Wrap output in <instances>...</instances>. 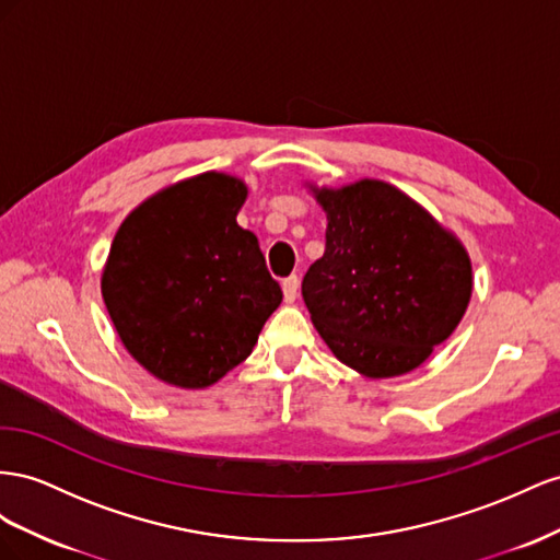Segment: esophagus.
I'll return each mask as SVG.
<instances>
[{
	"mask_svg": "<svg viewBox=\"0 0 560 560\" xmlns=\"http://www.w3.org/2000/svg\"><path fill=\"white\" fill-rule=\"evenodd\" d=\"M281 289H283V298L285 302H295L298 298V289H300V279L293 275V277H285L281 281Z\"/></svg>",
	"mask_w": 560,
	"mask_h": 560,
	"instance_id": "1",
	"label": "esophagus"
}]
</instances>
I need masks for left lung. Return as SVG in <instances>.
Wrapping results in <instances>:
<instances>
[{"label":"left lung","mask_w":560,"mask_h":560,"mask_svg":"<svg viewBox=\"0 0 560 560\" xmlns=\"http://www.w3.org/2000/svg\"><path fill=\"white\" fill-rule=\"evenodd\" d=\"M312 191L328 218L326 250L302 279L314 328L365 377L415 371L467 312L469 253L389 183Z\"/></svg>","instance_id":"8db88e82"}]
</instances>
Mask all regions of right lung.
Returning a JSON list of instances; mask_svg holds the SVG:
<instances>
[{
    "instance_id": "1",
    "label": "right lung",
    "mask_w": 560,
    "mask_h": 560,
    "mask_svg": "<svg viewBox=\"0 0 560 560\" xmlns=\"http://www.w3.org/2000/svg\"><path fill=\"white\" fill-rule=\"evenodd\" d=\"M246 195L234 175H195L142 201L112 242L105 307L129 354L166 385L225 377L281 305L258 236L236 225Z\"/></svg>"
}]
</instances>
